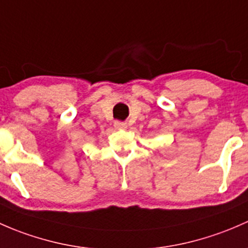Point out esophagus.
<instances>
[{
  "mask_svg": "<svg viewBox=\"0 0 248 248\" xmlns=\"http://www.w3.org/2000/svg\"><path fill=\"white\" fill-rule=\"evenodd\" d=\"M114 127L118 130H125V129H127V123H125V122L117 121V122H114Z\"/></svg>",
  "mask_w": 248,
  "mask_h": 248,
  "instance_id": "1",
  "label": "esophagus"
}]
</instances>
